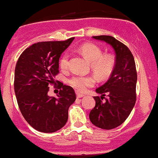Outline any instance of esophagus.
Returning a JSON list of instances; mask_svg holds the SVG:
<instances>
[{
  "instance_id": "1",
  "label": "esophagus",
  "mask_w": 158,
  "mask_h": 158,
  "mask_svg": "<svg viewBox=\"0 0 158 158\" xmlns=\"http://www.w3.org/2000/svg\"><path fill=\"white\" fill-rule=\"evenodd\" d=\"M84 94H80V93H77V97L78 98H83L84 97Z\"/></svg>"
}]
</instances>
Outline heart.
Here are the masks:
<instances>
[{"label":"heart","mask_w":158,"mask_h":158,"mask_svg":"<svg viewBox=\"0 0 158 158\" xmlns=\"http://www.w3.org/2000/svg\"><path fill=\"white\" fill-rule=\"evenodd\" d=\"M80 51L91 63V69L98 77L104 79L112 73L115 64L114 59L110 55H102V50L98 45L87 43L81 47ZM59 66L62 70H66L69 68L68 53H64L60 57ZM94 78L90 76L76 75L69 80V84L80 92H83L88 87L94 85Z\"/></svg>","instance_id":"heart-1"}]
</instances>
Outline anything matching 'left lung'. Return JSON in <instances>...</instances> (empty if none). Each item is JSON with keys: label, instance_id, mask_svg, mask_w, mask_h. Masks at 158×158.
<instances>
[{"label": "left lung", "instance_id": "8db88e82", "mask_svg": "<svg viewBox=\"0 0 158 158\" xmlns=\"http://www.w3.org/2000/svg\"><path fill=\"white\" fill-rule=\"evenodd\" d=\"M93 38L106 42L114 48L115 65L110 79L96 89L95 107L89 114L90 121L103 129H112L127 119L136 102L137 71L134 58L126 45L111 36H95ZM107 98H104L105 95ZM105 99L104 102L102 100Z\"/></svg>", "mask_w": 158, "mask_h": 158}]
</instances>
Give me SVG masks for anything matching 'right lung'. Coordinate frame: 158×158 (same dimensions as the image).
Wrapping results in <instances>:
<instances>
[{
    "label": "right lung",
    "instance_id": "add662e5",
    "mask_svg": "<svg viewBox=\"0 0 158 158\" xmlns=\"http://www.w3.org/2000/svg\"><path fill=\"white\" fill-rule=\"evenodd\" d=\"M43 41L27 48L18 58L14 74V91L23 117L42 133H54L68 121V110L75 102L71 86L60 83L56 97L48 95L59 73V58L73 40Z\"/></svg>",
    "mask_w": 158,
    "mask_h": 158
}]
</instances>
